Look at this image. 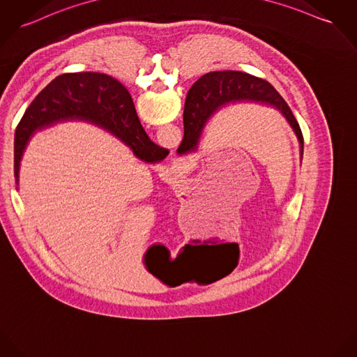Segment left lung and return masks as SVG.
I'll list each match as a JSON object with an SVG mask.
<instances>
[{"label": "left lung", "instance_id": "left-lung-1", "mask_svg": "<svg viewBox=\"0 0 357 357\" xmlns=\"http://www.w3.org/2000/svg\"><path fill=\"white\" fill-rule=\"evenodd\" d=\"M242 100H254L269 105L280 111L292 129L295 130L299 141L302 142V130L292 111L282 96L275 91V86L266 80L247 75L236 70L211 72L204 75L194 82L188 98L185 110H188V126L185 129V137L181 144L182 153L192 152L197 146L198 138L206 123V121L229 103ZM232 251L231 245H199L198 241L194 245H188L192 258L199 265V269L206 275V281L213 282L229 275L236 265L239 257V247L235 243Z\"/></svg>", "mask_w": 357, "mask_h": 357}]
</instances>
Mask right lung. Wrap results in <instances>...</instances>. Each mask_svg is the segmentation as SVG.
Returning a JSON list of instances; mask_svg holds the SVG:
<instances>
[{"label": "right lung", "instance_id": "obj_1", "mask_svg": "<svg viewBox=\"0 0 357 357\" xmlns=\"http://www.w3.org/2000/svg\"><path fill=\"white\" fill-rule=\"evenodd\" d=\"M70 118H80L107 130L139 156L155 145L139 123L129 91L121 82L95 72L62 75L36 96L16 129V182L24 148L35 130Z\"/></svg>", "mask_w": 357, "mask_h": 357}]
</instances>
